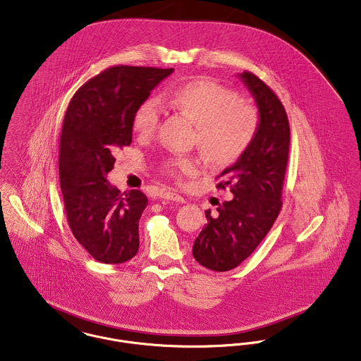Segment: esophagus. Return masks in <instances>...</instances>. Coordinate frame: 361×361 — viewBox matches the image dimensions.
Returning a JSON list of instances; mask_svg holds the SVG:
<instances>
[{
    "label": "esophagus",
    "instance_id": "34e87169",
    "mask_svg": "<svg viewBox=\"0 0 361 361\" xmlns=\"http://www.w3.org/2000/svg\"><path fill=\"white\" fill-rule=\"evenodd\" d=\"M161 197H162V199H166V200L180 202V203L185 202V200H184V197H183L180 193H177L176 191H164L162 193H161Z\"/></svg>",
    "mask_w": 361,
    "mask_h": 361
}]
</instances>
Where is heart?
Returning a JSON list of instances; mask_svg holds the SVG:
<instances>
[{
  "label": "heart",
  "mask_w": 361,
  "mask_h": 361,
  "mask_svg": "<svg viewBox=\"0 0 361 361\" xmlns=\"http://www.w3.org/2000/svg\"><path fill=\"white\" fill-rule=\"evenodd\" d=\"M162 106L183 113L195 124L196 142L206 158L216 166L237 161L254 140L259 116L254 106L238 101V95L210 79H196L164 91L158 97ZM149 98L137 107L133 129L151 135L159 126L162 109ZM171 174H192L199 169L195 158H173L165 162Z\"/></svg>",
  "instance_id": "b5f03b06"
}]
</instances>
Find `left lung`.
I'll return each mask as SVG.
<instances>
[{"mask_svg": "<svg viewBox=\"0 0 361 361\" xmlns=\"http://www.w3.org/2000/svg\"><path fill=\"white\" fill-rule=\"evenodd\" d=\"M238 78L252 94L259 126L252 143L237 162L221 173L216 188H231L229 202L216 214L206 212L207 224L196 237L192 255L214 271H229L254 252L281 212L282 185L289 157L290 129L283 105L273 90L251 72Z\"/></svg>", "mask_w": 361, "mask_h": 361, "instance_id": "8db88e82", "label": "left lung"}]
</instances>
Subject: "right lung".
<instances>
[{
	"instance_id": "add662e5",
	"label": "right lung",
	"mask_w": 361,
	"mask_h": 361,
	"mask_svg": "<svg viewBox=\"0 0 361 361\" xmlns=\"http://www.w3.org/2000/svg\"><path fill=\"white\" fill-rule=\"evenodd\" d=\"M173 68L118 65L73 95L60 139V184L75 238L95 260L118 264L139 250V219L147 196L120 191L106 180L114 152L132 142L133 117Z\"/></svg>"
}]
</instances>
